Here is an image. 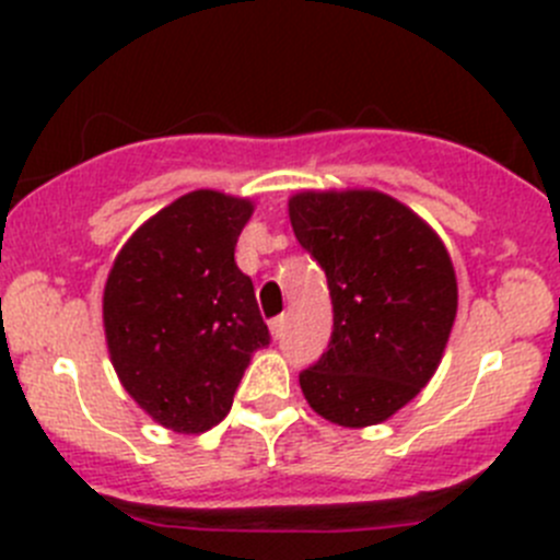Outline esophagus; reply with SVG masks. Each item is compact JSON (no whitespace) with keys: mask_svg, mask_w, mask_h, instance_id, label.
I'll list each match as a JSON object with an SVG mask.
<instances>
[{"mask_svg":"<svg viewBox=\"0 0 560 560\" xmlns=\"http://www.w3.org/2000/svg\"><path fill=\"white\" fill-rule=\"evenodd\" d=\"M268 325H270V332H273V338H281V332H284V316H273Z\"/></svg>","mask_w":560,"mask_h":560,"instance_id":"esophagus-1","label":"esophagus"}]
</instances>
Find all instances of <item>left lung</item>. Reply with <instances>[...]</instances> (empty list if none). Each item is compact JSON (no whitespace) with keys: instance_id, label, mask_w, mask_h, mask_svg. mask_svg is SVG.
<instances>
[{"instance_id":"left-lung-1","label":"left lung","mask_w":560,"mask_h":560,"mask_svg":"<svg viewBox=\"0 0 560 560\" xmlns=\"http://www.w3.org/2000/svg\"><path fill=\"white\" fill-rule=\"evenodd\" d=\"M298 244L327 276L332 332L301 371L316 415L376 425L436 371L457 312L450 254L417 213L382 191H301L290 200Z\"/></svg>"}]
</instances>
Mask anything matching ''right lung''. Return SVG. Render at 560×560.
<instances>
[{
	"label": "right lung",
	"instance_id": "add662e5",
	"mask_svg": "<svg viewBox=\"0 0 560 560\" xmlns=\"http://www.w3.org/2000/svg\"><path fill=\"white\" fill-rule=\"evenodd\" d=\"M252 202L197 189L124 244L103 319L124 389L160 425L202 433L222 422L248 360L270 332L254 284L235 265Z\"/></svg>",
	"mask_w": 560,
	"mask_h": 560
}]
</instances>
